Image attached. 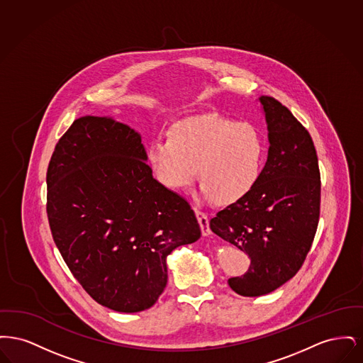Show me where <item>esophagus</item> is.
I'll return each instance as SVG.
<instances>
[{"label": "esophagus", "instance_id": "1", "mask_svg": "<svg viewBox=\"0 0 363 363\" xmlns=\"http://www.w3.org/2000/svg\"><path fill=\"white\" fill-rule=\"evenodd\" d=\"M196 216H197V220H199L200 227H201L203 235H209L212 231L209 228V218H208L207 213L200 211V209H196Z\"/></svg>", "mask_w": 363, "mask_h": 363}]
</instances>
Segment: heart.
Wrapping results in <instances>:
<instances>
[{
  "label": "heart",
  "mask_w": 363,
  "mask_h": 363,
  "mask_svg": "<svg viewBox=\"0 0 363 363\" xmlns=\"http://www.w3.org/2000/svg\"><path fill=\"white\" fill-rule=\"evenodd\" d=\"M145 156L163 186L184 189L196 172L204 199L231 206L257 186L265 162V140L250 122L204 114L175 122L169 138H154Z\"/></svg>",
  "instance_id": "heart-1"
}]
</instances>
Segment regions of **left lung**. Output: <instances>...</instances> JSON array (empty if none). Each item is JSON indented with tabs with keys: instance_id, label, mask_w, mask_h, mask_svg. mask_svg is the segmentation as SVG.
I'll list each match as a JSON object with an SVG mask.
<instances>
[{
	"instance_id": "8db88e82",
	"label": "left lung",
	"mask_w": 363,
	"mask_h": 363,
	"mask_svg": "<svg viewBox=\"0 0 363 363\" xmlns=\"http://www.w3.org/2000/svg\"><path fill=\"white\" fill-rule=\"evenodd\" d=\"M259 104L269 150L257 186L219 211L211 230L250 257L243 277L228 286L243 296L272 293L301 269L314 240L321 201L317 152L309 132L272 96Z\"/></svg>"
}]
</instances>
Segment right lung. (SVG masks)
<instances>
[{
    "mask_svg": "<svg viewBox=\"0 0 363 363\" xmlns=\"http://www.w3.org/2000/svg\"><path fill=\"white\" fill-rule=\"evenodd\" d=\"M145 160L138 132L86 116L58 140L46 175L62 259L92 299L121 313L150 309L167 284L166 257L201 237L189 203Z\"/></svg>",
    "mask_w": 363,
    "mask_h": 363,
    "instance_id": "right-lung-1",
    "label": "right lung"
}]
</instances>
